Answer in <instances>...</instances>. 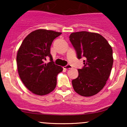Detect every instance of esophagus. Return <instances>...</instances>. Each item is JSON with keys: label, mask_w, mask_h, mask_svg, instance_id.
<instances>
[{"label": "esophagus", "mask_w": 127, "mask_h": 127, "mask_svg": "<svg viewBox=\"0 0 127 127\" xmlns=\"http://www.w3.org/2000/svg\"><path fill=\"white\" fill-rule=\"evenodd\" d=\"M72 68V67L70 65H65V66L63 67V68L65 70L70 69V68Z\"/></svg>", "instance_id": "1"}]
</instances>
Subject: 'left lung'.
Listing matches in <instances>:
<instances>
[{
	"instance_id": "8db88e82",
	"label": "left lung",
	"mask_w": 127,
	"mask_h": 127,
	"mask_svg": "<svg viewBox=\"0 0 127 127\" xmlns=\"http://www.w3.org/2000/svg\"><path fill=\"white\" fill-rule=\"evenodd\" d=\"M69 38L78 59L85 58L84 67L78 70V78L72 81L74 90L84 97L95 95L104 88L111 72V46L101 34L93 32H74Z\"/></svg>"
}]
</instances>
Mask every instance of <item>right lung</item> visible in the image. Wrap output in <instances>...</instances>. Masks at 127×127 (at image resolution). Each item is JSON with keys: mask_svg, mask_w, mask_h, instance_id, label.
Listing matches in <instances>:
<instances>
[{"mask_svg": "<svg viewBox=\"0 0 127 127\" xmlns=\"http://www.w3.org/2000/svg\"><path fill=\"white\" fill-rule=\"evenodd\" d=\"M61 34L38 29L26 36L19 48L17 55L18 75L26 88L36 95H46L56 87L57 76L63 68L54 63L50 48L54 39ZM47 56L52 62L45 64Z\"/></svg>", "mask_w": 127, "mask_h": 127, "instance_id": "obj_1", "label": "right lung"}]
</instances>
